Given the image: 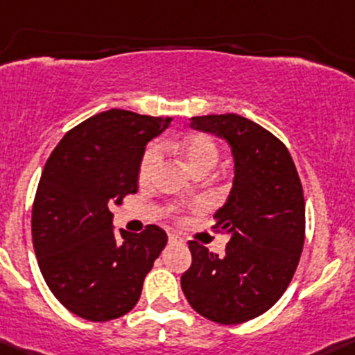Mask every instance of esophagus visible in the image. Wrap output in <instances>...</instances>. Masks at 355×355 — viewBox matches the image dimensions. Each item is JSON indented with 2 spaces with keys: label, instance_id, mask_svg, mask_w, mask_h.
<instances>
[{
  "label": "esophagus",
  "instance_id": "34e87169",
  "mask_svg": "<svg viewBox=\"0 0 355 355\" xmlns=\"http://www.w3.org/2000/svg\"><path fill=\"white\" fill-rule=\"evenodd\" d=\"M169 243H171V244L181 243V237L176 236V234H169Z\"/></svg>",
  "mask_w": 355,
  "mask_h": 355
}]
</instances>
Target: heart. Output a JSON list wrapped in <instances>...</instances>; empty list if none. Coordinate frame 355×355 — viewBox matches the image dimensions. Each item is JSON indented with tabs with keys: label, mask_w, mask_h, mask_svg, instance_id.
Segmentation results:
<instances>
[{
	"label": "heart",
	"mask_w": 355,
	"mask_h": 355,
	"mask_svg": "<svg viewBox=\"0 0 355 355\" xmlns=\"http://www.w3.org/2000/svg\"><path fill=\"white\" fill-rule=\"evenodd\" d=\"M179 159L184 162V166L195 173H208L211 167L217 164L218 160V148L214 144V140H210L205 135H188V137L181 138L176 145ZM160 159V148L159 145H150L141 157L140 167H138V178L140 181H147L152 176L153 171H155L157 164Z\"/></svg>",
	"instance_id": "1"
}]
</instances>
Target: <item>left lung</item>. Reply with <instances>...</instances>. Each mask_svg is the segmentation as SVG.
<instances>
[{
  "mask_svg": "<svg viewBox=\"0 0 355 355\" xmlns=\"http://www.w3.org/2000/svg\"><path fill=\"white\" fill-rule=\"evenodd\" d=\"M189 126L227 141L232 188L214 214L229 236L222 257L189 241L191 266L181 288L196 313L237 324L268 311L286 292L304 244V196L286 145L237 114L195 116Z\"/></svg>",
  "mask_w": 355,
  "mask_h": 355,
  "instance_id": "1",
  "label": "left lung"
}]
</instances>
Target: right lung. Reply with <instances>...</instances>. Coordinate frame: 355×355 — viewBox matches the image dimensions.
Returning <instances> with one entry per match:
<instances>
[{"mask_svg":"<svg viewBox=\"0 0 355 355\" xmlns=\"http://www.w3.org/2000/svg\"><path fill=\"white\" fill-rule=\"evenodd\" d=\"M171 118L109 109L80 123L47 159L32 208V241L44 280L76 316L109 321L135 308L167 244L147 225L112 231V205L138 191L145 147Z\"/></svg>","mask_w":355,"mask_h":355,"instance_id":"add662e5","label":"right lung"}]
</instances>
